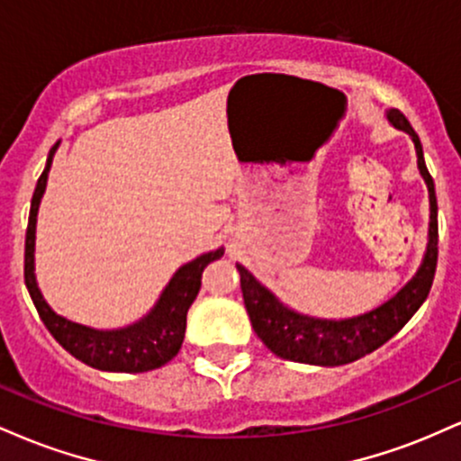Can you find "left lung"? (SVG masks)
I'll return each instance as SVG.
<instances>
[{
	"label": "left lung",
	"mask_w": 461,
	"mask_h": 461,
	"mask_svg": "<svg viewBox=\"0 0 461 461\" xmlns=\"http://www.w3.org/2000/svg\"><path fill=\"white\" fill-rule=\"evenodd\" d=\"M385 116L396 130H403L405 134L411 136V142L416 147L418 171L429 190V242H427L420 268L393 299H388L379 308L353 316V319L330 321L299 314L284 305L242 264H236L238 273H240L242 299H245L253 331L277 357L301 364H316V366H342V364L356 362L385 345L416 314V310L429 294L438 264L436 188H433V177L427 171L420 139L410 121L394 108L388 110Z\"/></svg>",
	"instance_id": "left-lung-1"
}]
</instances>
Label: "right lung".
<instances>
[{"instance_id":"add662e5","label":"right lung","mask_w":461,"mask_h":461,"mask_svg":"<svg viewBox=\"0 0 461 461\" xmlns=\"http://www.w3.org/2000/svg\"><path fill=\"white\" fill-rule=\"evenodd\" d=\"M60 145L56 142L47 156L45 171L36 182L34 194H32L28 231H25V285L34 308L39 312L41 321L50 330L51 336L67 348L73 357L88 366L108 370V373H147V370L160 368L171 362L182 348L184 333H186V314L193 301L197 299L201 288V273L210 262L223 256V249L203 253L193 262L179 267L167 288L162 290L160 299L153 305L147 316L131 322L121 330H93V327L79 325V322L67 321L65 316L56 314L47 305L41 294L34 275V242H36V214H39L41 199L47 188V176H50L54 153Z\"/></svg>"}]
</instances>
